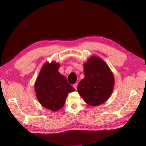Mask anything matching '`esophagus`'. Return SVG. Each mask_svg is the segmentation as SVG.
<instances>
[{"mask_svg": "<svg viewBox=\"0 0 146 146\" xmlns=\"http://www.w3.org/2000/svg\"><path fill=\"white\" fill-rule=\"evenodd\" d=\"M77 86H78V83H76L73 85V87L74 88L75 90H76V89H77Z\"/></svg>", "mask_w": 146, "mask_h": 146, "instance_id": "esophagus-1", "label": "esophagus"}]
</instances>
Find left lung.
Wrapping results in <instances>:
<instances>
[{
  "label": "left lung",
  "instance_id": "8db88e82",
  "mask_svg": "<svg viewBox=\"0 0 146 146\" xmlns=\"http://www.w3.org/2000/svg\"><path fill=\"white\" fill-rule=\"evenodd\" d=\"M85 77L79 82L77 90L90 106H98L108 100L115 85V78L102 58L92 56L84 64Z\"/></svg>",
  "mask_w": 146,
  "mask_h": 146
}]
</instances>
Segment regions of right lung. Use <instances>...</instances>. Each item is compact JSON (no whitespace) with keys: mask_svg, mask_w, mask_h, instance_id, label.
<instances>
[{"mask_svg":"<svg viewBox=\"0 0 146 146\" xmlns=\"http://www.w3.org/2000/svg\"><path fill=\"white\" fill-rule=\"evenodd\" d=\"M60 64L54 61L45 62L39 72L34 89L40 104L52 111H57L64 106L68 93L75 89L66 78L60 74Z\"/></svg>","mask_w":146,"mask_h":146,"instance_id":"add662e5","label":"right lung"}]
</instances>
